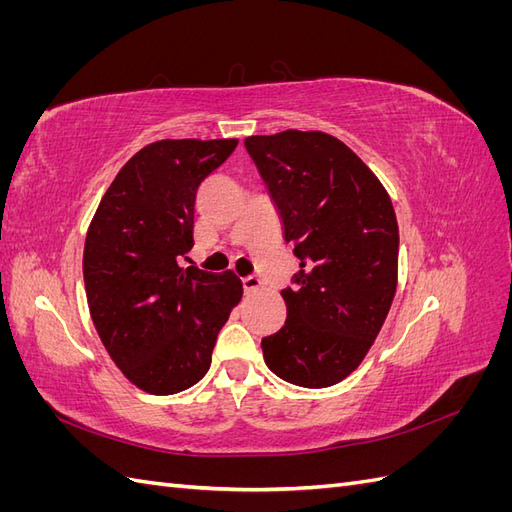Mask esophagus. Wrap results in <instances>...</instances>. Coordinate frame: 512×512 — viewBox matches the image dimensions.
<instances>
[{
    "label": "esophagus",
    "mask_w": 512,
    "mask_h": 512,
    "mask_svg": "<svg viewBox=\"0 0 512 512\" xmlns=\"http://www.w3.org/2000/svg\"><path fill=\"white\" fill-rule=\"evenodd\" d=\"M262 288V280L260 277H256V275H250V277H245L243 280V290L250 294V292H258Z\"/></svg>",
    "instance_id": "34e87169"
}]
</instances>
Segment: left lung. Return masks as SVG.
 <instances>
[{
    "label": "left lung",
    "instance_id": "8db88e82",
    "mask_svg": "<svg viewBox=\"0 0 512 512\" xmlns=\"http://www.w3.org/2000/svg\"><path fill=\"white\" fill-rule=\"evenodd\" d=\"M245 147L301 258L282 290L284 327L262 339L275 376L324 389L374 346L397 290L399 228L389 192L339 138L318 130L247 136Z\"/></svg>",
    "mask_w": 512,
    "mask_h": 512
}]
</instances>
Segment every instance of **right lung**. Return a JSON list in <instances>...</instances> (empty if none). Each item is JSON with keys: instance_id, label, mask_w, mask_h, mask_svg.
Instances as JSON below:
<instances>
[{"instance_id": "add662e5", "label": "right lung", "mask_w": 512, "mask_h": 512, "mask_svg": "<svg viewBox=\"0 0 512 512\" xmlns=\"http://www.w3.org/2000/svg\"><path fill=\"white\" fill-rule=\"evenodd\" d=\"M237 138H164L123 164L91 218L83 275L89 314L113 363L138 389L173 395L211 365L243 297L239 277L179 262L192 250L196 192Z\"/></svg>"}]
</instances>
